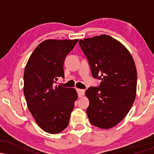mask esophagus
<instances>
[{
	"label": "esophagus",
	"instance_id": "obj_1",
	"mask_svg": "<svg viewBox=\"0 0 154 154\" xmlns=\"http://www.w3.org/2000/svg\"><path fill=\"white\" fill-rule=\"evenodd\" d=\"M77 92L78 93V96L79 98H82V97L85 94V91L84 90H81V89H77Z\"/></svg>",
	"mask_w": 154,
	"mask_h": 154
}]
</instances>
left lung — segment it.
<instances>
[{"instance_id":"left-lung-1","label":"left lung","mask_w":154,"mask_h":154,"mask_svg":"<svg viewBox=\"0 0 154 154\" xmlns=\"http://www.w3.org/2000/svg\"><path fill=\"white\" fill-rule=\"evenodd\" d=\"M79 44L87 56L92 75L101 80L98 88L85 91L86 109L93 125L110 129L126 116L135 101L137 70L127 48L106 35L85 38Z\"/></svg>"}]
</instances>
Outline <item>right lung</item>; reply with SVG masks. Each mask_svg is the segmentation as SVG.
I'll use <instances>...</instances> for the list:
<instances>
[{
  "instance_id": "add662e5",
  "label": "right lung",
  "mask_w": 154,
  "mask_h": 154,
  "mask_svg": "<svg viewBox=\"0 0 154 154\" xmlns=\"http://www.w3.org/2000/svg\"><path fill=\"white\" fill-rule=\"evenodd\" d=\"M75 40H49L40 43L29 56L24 73V93L27 108L44 131L58 134L67 128L75 102V88L55 83L64 77L63 62L77 44Z\"/></svg>"
}]
</instances>
